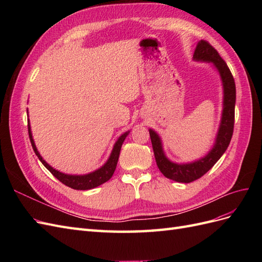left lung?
Here are the masks:
<instances>
[{
	"label": "left lung",
	"instance_id": "obj_1",
	"mask_svg": "<svg viewBox=\"0 0 262 262\" xmlns=\"http://www.w3.org/2000/svg\"><path fill=\"white\" fill-rule=\"evenodd\" d=\"M192 60L196 62L212 63L213 68L216 70L220 75L222 87H223V104H222L223 109H222L221 121L213 146L203 157L198 158L195 161L176 163L170 161L166 156L163 142L158 133L153 129H148L158 169L166 178L177 182H184V184H188V182L202 177L225 153L233 136L235 118L236 86L234 77L225 61L221 58L219 52L208 41L204 40H200L196 43Z\"/></svg>",
	"mask_w": 262,
	"mask_h": 262
}]
</instances>
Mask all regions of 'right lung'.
I'll list each match as a JSON object with an SVG mask.
<instances>
[{"label":"right lung","mask_w":262,"mask_h":262,"mask_svg":"<svg viewBox=\"0 0 262 262\" xmlns=\"http://www.w3.org/2000/svg\"><path fill=\"white\" fill-rule=\"evenodd\" d=\"M28 112V110H27ZM28 133H29V139L31 142V146L34 148V152L36 153V155L38 156L39 161H40L45 167L48 169L52 175L59 179L62 184H64L66 186L75 189V190H90V189H94L100 185L104 184V182L108 181L110 178L113 177L114 172L116 170L117 167V163H118V158L119 155H120V149L122 146V143L124 142L125 138L129 136L130 130H128L126 132L122 133L120 137L118 138V140L116 141V143L114 144L112 153H110L108 160L106 161V163L99 167L98 169L94 170L92 172L89 173H84V175H70V173H66L62 172L58 169L53 168L52 166H50L48 163H47L42 156L40 155V153L38 152V149L36 147L35 141L33 139V133H31V128H30V123L28 120Z\"/></svg>","instance_id":"right-lung-1"}]
</instances>
